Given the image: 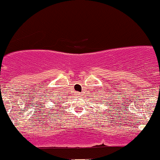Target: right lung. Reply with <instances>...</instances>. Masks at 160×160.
Returning <instances> with one entry per match:
<instances>
[{
    "label": "right lung",
    "instance_id": "obj_1",
    "mask_svg": "<svg viewBox=\"0 0 160 160\" xmlns=\"http://www.w3.org/2000/svg\"><path fill=\"white\" fill-rule=\"evenodd\" d=\"M57 104H58V103H57Z\"/></svg>",
    "mask_w": 160,
    "mask_h": 160
}]
</instances>
